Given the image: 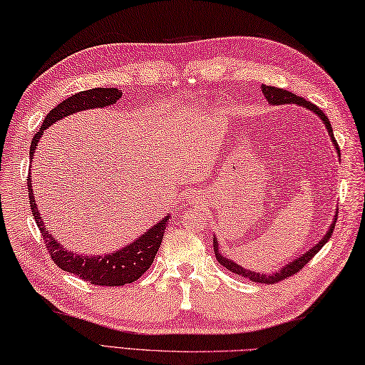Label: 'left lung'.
<instances>
[{
	"label": "left lung",
	"mask_w": 365,
	"mask_h": 365,
	"mask_svg": "<svg viewBox=\"0 0 365 365\" xmlns=\"http://www.w3.org/2000/svg\"><path fill=\"white\" fill-rule=\"evenodd\" d=\"M262 91H263V96L266 98V101L269 102V103H272V106H280V103H297V106L306 107V108L314 111V113H317L319 118H322L323 123L326 124V129H328L329 135H331V138H332V141H334V145H336V150H337L339 154H340V148H339V145H337V140L334 138V132H332V128H331V123H329V120H328V116H326V115L323 113V111H322V108H318V107L315 106V103H312V102L306 101L304 98H299V96H296V94H293V93L287 91V89H280V88H272V86L262 85ZM336 222H337V220H334V224H332V227L329 228V232L326 233V236L323 237L322 241H319L317 245H314V247H312L309 252H306V254H304L302 257H299L297 259H294V262L287 264V266L284 267V269L276 272V274H267V276H263V274L252 272V271H249V269H244V267H241V266H237L236 263L232 262V259H227L225 257H222V255L219 254V250H217V241H215V237H214V254H215V258H217V262H219L222 266H225L230 272H235L236 276H241V277L249 279V280H252V282H259V284L272 285V284H277V282L285 280L287 277L294 276L296 272H299V271L302 269V267L306 266V264L310 262V259L318 254L319 249H322L323 245L329 241L331 235L334 233V227H336Z\"/></svg>",
	"instance_id": "obj_1"
}]
</instances>
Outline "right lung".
Masks as SVG:
<instances>
[{
    "instance_id": "add662e5",
    "label": "right lung",
    "mask_w": 365,
    "mask_h": 365,
    "mask_svg": "<svg viewBox=\"0 0 365 365\" xmlns=\"http://www.w3.org/2000/svg\"><path fill=\"white\" fill-rule=\"evenodd\" d=\"M121 96L123 93L118 88H94L88 89V91L73 94L69 99L58 103V106L53 110H50V113L43 118L41 129L37 130V133H34V137L31 140V148H29V158H33L37 141L43 135V130L50 128L51 124L61 120L64 116L77 113V111L81 110L113 106ZM26 184L29 192V206H31L36 225L41 230L42 240L43 244H46V249L50 258L53 259V263L58 267H61L63 271H68L73 274V276L80 277L81 280H86L93 285L123 287L138 280V277L143 276V274L150 269V266L154 262V257L160 247L163 233H165L168 215L163 220H160L158 225L148 230V232L141 237H138L135 242H132L128 247L115 252V254L106 257L73 255L71 252L63 249V245L59 244L55 237H51L46 227H43L41 212L37 211V205L34 202L31 178H29V175Z\"/></svg>"
}]
</instances>
